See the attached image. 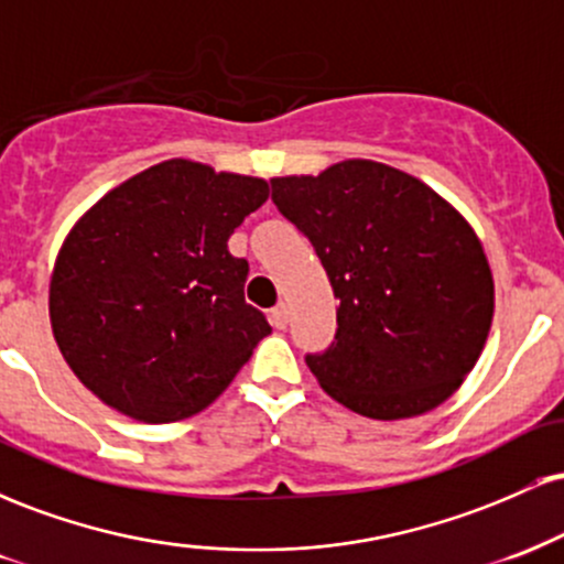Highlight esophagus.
Here are the masks:
<instances>
[{
  "instance_id": "34e87169",
  "label": "esophagus",
  "mask_w": 564,
  "mask_h": 564,
  "mask_svg": "<svg viewBox=\"0 0 564 564\" xmlns=\"http://www.w3.org/2000/svg\"><path fill=\"white\" fill-rule=\"evenodd\" d=\"M270 321H273L275 328H286L289 326V307L286 304H278V307L270 310Z\"/></svg>"
}]
</instances>
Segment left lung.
Returning <instances> with one entry per match:
<instances>
[{"label":"left lung","mask_w":564,"mask_h":564,"mask_svg":"<svg viewBox=\"0 0 564 564\" xmlns=\"http://www.w3.org/2000/svg\"><path fill=\"white\" fill-rule=\"evenodd\" d=\"M270 185L339 300L332 347L304 358L323 390L379 422L445 403L494 321V275L467 219L422 180L368 159Z\"/></svg>","instance_id":"8db88e82"}]
</instances>
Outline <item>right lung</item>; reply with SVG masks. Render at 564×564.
Masks as SVG:
<instances>
[{
    "instance_id": "obj_1",
    "label": "right lung",
    "mask_w": 564,
    "mask_h": 564,
    "mask_svg": "<svg viewBox=\"0 0 564 564\" xmlns=\"http://www.w3.org/2000/svg\"><path fill=\"white\" fill-rule=\"evenodd\" d=\"M262 177L170 159L108 191L57 251L50 323L70 371L129 419L170 424L228 390L273 328L228 238Z\"/></svg>"
}]
</instances>
